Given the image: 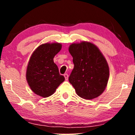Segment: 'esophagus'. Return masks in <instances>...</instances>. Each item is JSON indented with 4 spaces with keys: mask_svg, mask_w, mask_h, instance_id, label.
Masks as SVG:
<instances>
[{
    "mask_svg": "<svg viewBox=\"0 0 135 135\" xmlns=\"http://www.w3.org/2000/svg\"><path fill=\"white\" fill-rule=\"evenodd\" d=\"M64 76L65 79L66 80H67L68 79V74H64Z\"/></svg>",
    "mask_w": 135,
    "mask_h": 135,
    "instance_id": "obj_1",
    "label": "esophagus"
}]
</instances>
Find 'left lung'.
I'll return each mask as SVG.
<instances>
[{"mask_svg":"<svg viewBox=\"0 0 135 135\" xmlns=\"http://www.w3.org/2000/svg\"><path fill=\"white\" fill-rule=\"evenodd\" d=\"M69 52L74 67L68 80L77 94L86 99L99 97L109 79L106 59L95 45L89 42L71 45Z\"/></svg>","mask_w":135,"mask_h":135,"instance_id":"left-lung-1","label":"left lung"}]
</instances>
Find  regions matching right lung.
Here are the masks:
<instances>
[{
    "mask_svg": "<svg viewBox=\"0 0 135 135\" xmlns=\"http://www.w3.org/2000/svg\"><path fill=\"white\" fill-rule=\"evenodd\" d=\"M60 43H46L32 54L27 66L26 77L31 89L43 98L52 95L65 78L59 73L54 58L60 51Z\"/></svg>",
    "mask_w": 135,
    "mask_h": 135,
    "instance_id": "obj_1",
    "label": "right lung"
}]
</instances>
